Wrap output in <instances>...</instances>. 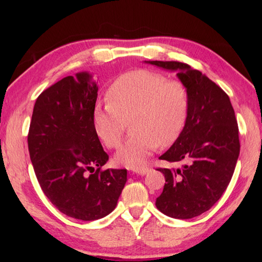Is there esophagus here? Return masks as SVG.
Returning <instances> with one entry per match:
<instances>
[{
    "label": "esophagus",
    "instance_id": "esophagus-1",
    "mask_svg": "<svg viewBox=\"0 0 262 262\" xmlns=\"http://www.w3.org/2000/svg\"><path fill=\"white\" fill-rule=\"evenodd\" d=\"M133 171L135 172V173H138V174H146L149 172V169L148 168H137V169H133Z\"/></svg>",
    "mask_w": 262,
    "mask_h": 262
}]
</instances>
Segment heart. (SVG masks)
Segmentation results:
<instances>
[{
    "label": "heart",
    "mask_w": 262,
    "mask_h": 262,
    "mask_svg": "<svg viewBox=\"0 0 262 262\" xmlns=\"http://www.w3.org/2000/svg\"><path fill=\"white\" fill-rule=\"evenodd\" d=\"M109 101L93 111L98 136L109 148H117L132 120L135 132L116 154V162L137 169L155 148L169 146L186 124L189 92L182 82L169 80L149 70H135L120 75L108 90Z\"/></svg>",
    "instance_id": "1"
}]
</instances>
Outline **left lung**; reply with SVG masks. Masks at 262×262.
I'll use <instances>...</instances> for the list:
<instances>
[{"label": "left lung", "instance_id": "left-lung-1", "mask_svg": "<svg viewBox=\"0 0 262 262\" xmlns=\"http://www.w3.org/2000/svg\"><path fill=\"white\" fill-rule=\"evenodd\" d=\"M177 72L188 89L189 109L181 134L160 157L186 162L181 169H159L165 178L158 209L178 220L205 213L219 200L232 179L240 154L238 128L230 98L202 72L180 62L148 60Z\"/></svg>", "mask_w": 262, "mask_h": 262}]
</instances>
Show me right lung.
<instances>
[{
	"instance_id": "obj_1",
	"label": "right lung",
	"mask_w": 262,
	"mask_h": 262,
	"mask_svg": "<svg viewBox=\"0 0 262 262\" xmlns=\"http://www.w3.org/2000/svg\"><path fill=\"white\" fill-rule=\"evenodd\" d=\"M98 84L89 72L66 76L33 107L28 148L43 193L63 214L96 221L113 211L126 169L101 170L109 159L93 125Z\"/></svg>"
}]
</instances>
